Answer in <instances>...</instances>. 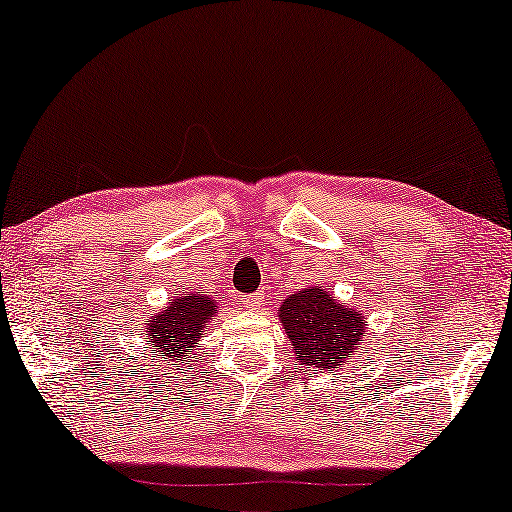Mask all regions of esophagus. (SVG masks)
I'll use <instances>...</instances> for the list:
<instances>
[{
  "mask_svg": "<svg viewBox=\"0 0 512 512\" xmlns=\"http://www.w3.org/2000/svg\"><path fill=\"white\" fill-rule=\"evenodd\" d=\"M263 295H261V292H254V295H247L245 297V306L247 308H258V306H261L263 304Z\"/></svg>",
  "mask_w": 512,
  "mask_h": 512,
  "instance_id": "34e87169",
  "label": "esophagus"
}]
</instances>
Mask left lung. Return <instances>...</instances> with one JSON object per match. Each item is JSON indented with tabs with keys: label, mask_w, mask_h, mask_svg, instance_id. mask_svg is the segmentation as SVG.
<instances>
[{
	"label": "left lung",
	"mask_w": 512,
	"mask_h": 512,
	"mask_svg": "<svg viewBox=\"0 0 512 512\" xmlns=\"http://www.w3.org/2000/svg\"><path fill=\"white\" fill-rule=\"evenodd\" d=\"M279 320L297 354L299 365L333 372L349 358L365 333V317L335 301L329 290L308 288L283 299Z\"/></svg>",
	"instance_id": "obj_1"
}]
</instances>
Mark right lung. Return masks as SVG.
Returning a JSON list of instances; mask_svg holds the SVG:
<instances>
[{
    "label": "right lung",
    "mask_w": 512,
    "mask_h": 512,
    "mask_svg": "<svg viewBox=\"0 0 512 512\" xmlns=\"http://www.w3.org/2000/svg\"><path fill=\"white\" fill-rule=\"evenodd\" d=\"M215 308L217 301L206 295H186L167 301L165 311L149 320L145 333L149 351L145 360L156 363V370L167 363L177 367L190 365L195 358L190 351L197 347L206 324L213 320Z\"/></svg>",
    "instance_id": "add662e5"
}]
</instances>
